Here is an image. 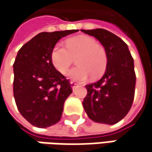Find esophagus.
Listing matches in <instances>:
<instances>
[{
	"label": "esophagus",
	"instance_id": "34e87169",
	"mask_svg": "<svg viewBox=\"0 0 152 152\" xmlns=\"http://www.w3.org/2000/svg\"><path fill=\"white\" fill-rule=\"evenodd\" d=\"M71 84V87H72V91H74L77 87H78V86H77V84L76 83H74V82L71 81L70 82Z\"/></svg>",
	"mask_w": 152,
	"mask_h": 152
}]
</instances>
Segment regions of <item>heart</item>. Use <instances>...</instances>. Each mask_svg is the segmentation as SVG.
Instances as JSON below:
<instances>
[{"instance_id": "obj_1", "label": "heart", "mask_w": 152, "mask_h": 152, "mask_svg": "<svg viewBox=\"0 0 152 152\" xmlns=\"http://www.w3.org/2000/svg\"><path fill=\"white\" fill-rule=\"evenodd\" d=\"M65 48L56 44L51 52L53 66L61 73H65L76 58L77 66L72 68L66 74L73 81H86L92 76L93 79L100 77L107 66L105 50L94 39L88 36H76L66 41Z\"/></svg>"}]
</instances>
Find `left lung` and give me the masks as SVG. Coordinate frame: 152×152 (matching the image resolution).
Segmentation results:
<instances>
[{
  "label": "left lung",
  "mask_w": 152,
  "mask_h": 152,
  "mask_svg": "<svg viewBox=\"0 0 152 152\" xmlns=\"http://www.w3.org/2000/svg\"><path fill=\"white\" fill-rule=\"evenodd\" d=\"M97 39L107 55V66L99 81L86 85L87 95L83 106L96 123L114 125L124 118L134 99L136 75L134 61L123 39L102 28L81 29Z\"/></svg>",
  "instance_id": "obj_1"
}]
</instances>
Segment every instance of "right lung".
<instances>
[{"instance_id": "obj_1", "label": "right lung", "mask_w": 152, "mask_h": 152, "mask_svg": "<svg viewBox=\"0 0 152 152\" xmlns=\"http://www.w3.org/2000/svg\"><path fill=\"white\" fill-rule=\"evenodd\" d=\"M79 30L43 32L18 51L14 63V97L20 114L33 125L47 128L60 121L72 93L68 80L55 69L51 52L60 39Z\"/></svg>"}]
</instances>
